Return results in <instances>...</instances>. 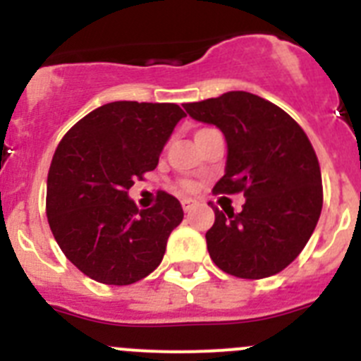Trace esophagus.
<instances>
[{
  "label": "esophagus",
  "mask_w": 361,
  "mask_h": 361,
  "mask_svg": "<svg viewBox=\"0 0 361 361\" xmlns=\"http://www.w3.org/2000/svg\"><path fill=\"white\" fill-rule=\"evenodd\" d=\"M183 209L186 213H190L191 209H195L197 208V200H193V199H183Z\"/></svg>",
  "instance_id": "1"
}]
</instances>
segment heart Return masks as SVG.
<instances>
[{
  "label": "heart",
  "mask_w": 361,
  "mask_h": 361,
  "mask_svg": "<svg viewBox=\"0 0 361 361\" xmlns=\"http://www.w3.org/2000/svg\"><path fill=\"white\" fill-rule=\"evenodd\" d=\"M206 130H208V128L199 130V132L195 133V137L199 135V133L206 132ZM178 188H180V190H183V191H188V193H190V191H195V183H191V180H188V178H183V180H180V183H178Z\"/></svg>",
  "instance_id": "heart-1"
}]
</instances>
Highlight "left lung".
I'll use <instances>...</instances> for the list:
<instances>
[{
	"label": "left lung",
	"instance_id": "8db88e82",
	"mask_svg": "<svg viewBox=\"0 0 361 361\" xmlns=\"http://www.w3.org/2000/svg\"><path fill=\"white\" fill-rule=\"evenodd\" d=\"M184 108L215 124L228 142L226 173L213 193L245 197L240 213L215 208L206 233L209 257L237 279L276 275L302 253L322 213L320 164L309 137L282 108L250 92Z\"/></svg>",
	"mask_w": 361,
	"mask_h": 361
}]
</instances>
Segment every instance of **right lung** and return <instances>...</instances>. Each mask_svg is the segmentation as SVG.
Here are the masks:
<instances>
[{
  "label": "right lung",
  "instance_id": "right-lung-1",
  "mask_svg": "<svg viewBox=\"0 0 361 361\" xmlns=\"http://www.w3.org/2000/svg\"><path fill=\"white\" fill-rule=\"evenodd\" d=\"M186 117L173 103L116 101L95 108L66 132L47 178V216L65 257L108 286H130L161 264L183 206L157 191L139 209L128 190L159 155L175 124Z\"/></svg>",
  "mask_w": 361,
  "mask_h": 361
}]
</instances>
